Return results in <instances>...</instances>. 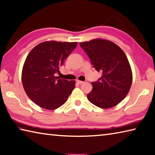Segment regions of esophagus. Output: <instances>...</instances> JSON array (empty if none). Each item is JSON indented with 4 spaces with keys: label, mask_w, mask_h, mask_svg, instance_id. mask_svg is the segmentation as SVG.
<instances>
[{
    "label": "esophagus",
    "mask_w": 155,
    "mask_h": 155,
    "mask_svg": "<svg viewBox=\"0 0 155 155\" xmlns=\"http://www.w3.org/2000/svg\"><path fill=\"white\" fill-rule=\"evenodd\" d=\"M77 83L78 84H82L84 83V82H83V81H81L77 80Z\"/></svg>",
    "instance_id": "esophagus-1"
}]
</instances>
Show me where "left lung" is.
<instances>
[{
	"label": "left lung",
	"instance_id": "8db88e82",
	"mask_svg": "<svg viewBox=\"0 0 155 155\" xmlns=\"http://www.w3.org/2000/svg\"><path fill=\"white\" fill-rule=\"evenodd\" d=\"M93 67L102 76L91 83L89 101L102 109L113 107L128 95L132 83L131 66L124 51L110 40L97 38L81 42Z\"/></svg>",
	"mask_w": 155,
	"mask_h": 155
}]
</instances>
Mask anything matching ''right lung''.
<instances>
[{"instance_id":"1","label":"right lung","mask_w":155,"mask_h":155,"mask_svg":"<svg viewBox=\"0 0 155 155\" xmlns=\"http://www.w3.org/2000/svg\"><path fill=\"white\" fill-rule=\"evenodd\" d=\"M77 42L46 41L36 45L27 55L21 80L27 96L39 107L54 110L64 104L75 87V81L56 77Z\"/></svg>"}]
</instances>
